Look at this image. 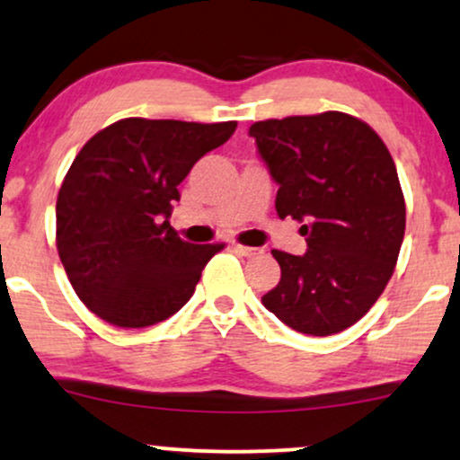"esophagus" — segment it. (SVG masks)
<instances>
[{
	"label": "esophagus",
	"instance_id": "1",
	"mask_svg": "<svg viewBox=\"0 0 460 460\" xmlns=\"http://www.w3.org/2000/svg\"><path fill=\"white\" fill-rule=\"evenodd\" d=\"M232 250L239 252L241 256H247V258L261 256V253H262L261 247H247V245H241V243H232Z\"/></svg>",
	"mask_w": 460,
	"mask_h": 460
}]
</instances>
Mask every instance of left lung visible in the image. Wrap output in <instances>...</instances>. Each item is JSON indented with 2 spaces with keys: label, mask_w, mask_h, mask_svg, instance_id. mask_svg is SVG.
Returning a JSON list of instances; mask_svg holds the SVG:
<instances>
[{
  "label": "left lung",
  "mask_w": 460,
  "mask_h": 460,
  "mask_svg": "<svg viewBox=\"0 0 460 460\" xmlns=\"http://www.w3.org/2000/svg\"><path fill=\"white\" fill-rule=\"evenodd\" d=\"M250 135L279 185L278 215L307 221L304 256L271 252L282 278L262 304L299 333L344 332L385 290L402 245L404 198L390 150L342 111L253 122Z\"/></svg>",
  "instance_id": "8db88e82"
}]
</instances>
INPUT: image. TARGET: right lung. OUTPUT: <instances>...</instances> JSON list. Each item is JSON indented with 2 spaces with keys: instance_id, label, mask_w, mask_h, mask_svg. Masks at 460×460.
Wrapping results in <instances>:
<instances>
[{
  "instance_id": "obj_1",
  "label": "right lung",
  "mask_w": 460,
  "mask_h": 460,
  "mask_svg": "<svg viewBox=\"0 0 460 460\" xmlns=\"http://www.w3.org/2000/svg\"><path fill=\"white\" fill-rule=\"evenodd\" d=\"M236 122L124 118L85 142L58 193V253L75 293L116 327L156 325L191 299L219 250L170 226L178 185Z\"/></svg>"
}]
</instances>
